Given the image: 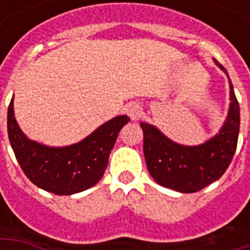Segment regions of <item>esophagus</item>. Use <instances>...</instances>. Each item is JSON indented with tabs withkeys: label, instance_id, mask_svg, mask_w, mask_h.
I'll return each mask as SVG.
<instances>
[{
	"label": "esophagus",
	"instance_id": "34e87169",
	"mask_svg": "<svg viewBox=\"0 0 250 250\" xmlns=\"http://www.w3.org/2000/svg\"><path fill=\"white\" fill-rule=\"evenodd\" d=\"M127 114L130 115V118L132 120L139 119V116L142 115V108L139 104H131L128 105V108H127Z\"/></svg>",
	"mask_w": 250,
	"mask_h": 250
}]
</instances>
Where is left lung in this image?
Masks as SVG:
<instances>
[{
	"label": "left lung",
	"instance_id": "1",
	"mask_svg": "<svg viewBox=\"0 0 250 250\" xmlns=\"http://www.w3.org/2000/svg\"><path fill=\"white\" fill-rule=\"evenodd\" d=\"M215 64L228 72L220 62ZM230 108L221 131L201 146L177 145L154 125L141 123L147 168L161 186L179 193H195L222 177L236 152L240 131V105L230 79Z\"/></svg>",
	"mask_w": 250,
	"mask_h": 250
}]
</instances>
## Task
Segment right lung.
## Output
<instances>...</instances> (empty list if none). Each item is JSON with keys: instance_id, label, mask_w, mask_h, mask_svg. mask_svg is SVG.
<instances>
[{"instance_id": "1", "label": "right lung", "mask_w": 250, "mask_h": 250, "mask_svg": "<svg viewBox=\"0 0 250 250\" xmlns=\"http://www.w3.org/2000/svg\"><path fill=\"white\" fill-rule=\"evenodd\" d=\"M128 120L125 115L116 116L76 145L48 147L29 141L20 130L12 99L8 134L16 159L30 182L56 195H71L92 188L102 179L118 134Z\"/></svg>"}]
</instances>
